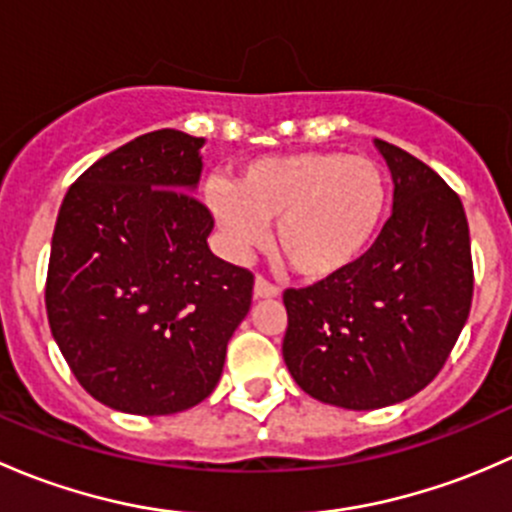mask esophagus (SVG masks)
<instances>
[{
    "mask_svg": "<svg viewBox=\"0 0 512 512\" xmlns=\"http://www.w3.org/2000/svg\"><path fill=\"white\" fill-rule=\"evenodd\" d=\"M277 294H280V289L272 285V282H267L265 277L260 275L255 277V299H272L277 297Z\"/></svg>",
    "mask_w": 512,
    "mask_h": 512,
    "instance_id": "34e87169",
    "label": "esophagus"
}]
</instances>
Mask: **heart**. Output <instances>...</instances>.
Returning a JSON list of instances; mask_svg holds the SVG:
<instances>
[{
	"label": "heart",
	"instance_id": "1",
	"mask_svg": "<svg viewBox=\"0 0 512 512\" xmlns=\"http://www.w3.org/2000/svg\"><path fill=\"white\" fill-rule=\"evenodd\" d=\"M210 210L235 252L272 245L287 267L324 280L352 267L379 235L389 205L386 173L374 158L302 151L247 163L235 185L213 180Z\"/></svg>",
	"mask_w": 512,
	"mask_h": 512
}]
</instances>
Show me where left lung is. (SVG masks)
<instances>
[{
    "label": "left lung",
    "instance_id": "1",
    "mask_svg": "<svg viewBox=\"0 0 512 512\" xmlns=\"http://www.w3.org/2000/svg\"><path fill=\"white\" fill-rule=\"evenodd\" d=\"M394 178V213L344 272L285 289V364L299 389L352 411L426 389L446 364L473 299L466 210L426 163L374 141Z\"/></svg>",
    "mask_w": 512,
    "mask_h": 512
}]
</instances>
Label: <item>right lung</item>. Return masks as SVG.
<instances>
[{"label": "right lung", "mask_w": 512, "mask_h": 512, "mask_svg": "<svg viewBox=\"0 0 512 512\" xmlns=\"http://www.w3.org/2000/svg\"><path fill=\"white\" fill-rule=\"evenodd\" d=\"M205 138L163 128L79 175L46 275L49 327L76 381L123 414L165 416L213 394L255 277L210 252L195 198Z\"/></svg>", "instance_id": "obj_1"}]
</instances>
